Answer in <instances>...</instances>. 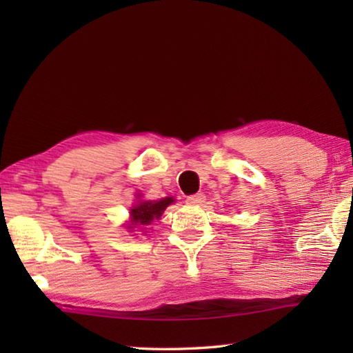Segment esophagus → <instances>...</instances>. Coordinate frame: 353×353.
Masks as SVG:
<instances>
[{
	"label": "esophagus",
	"instance_id": "obj_1",
	"mask_svg": "<svg viewBox=\"0 0 353 353\" xmlns=\"http://www.w3.org/2000/svg\"><path fill=\"white\" fill-rule=\"evenodd\" d=\"M204 199H205L204 194H202V193H196V194L188 196L187 202H188V204H191V205H201L202 202H204Z\"/></svg>",
	"mask_w": 353,
	"mask_h": 353
}]
</instances>
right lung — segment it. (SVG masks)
Segmentation results:
<instances>
[{
	"label": "right lung",
	"mask_w": 353,
	"mask_h": 353,
	"mask_svg": "<svg viewBox=\"0 0 353 353\" xmlns=\"http://www.w3.org/2000/svg\"><path fill=\"white\" fill-rule=\"evenodd\" d=\"M174 199L165 198L160 201H143L137 204L132 210H130V225L132 227H143L151 224L152 219H159L165 212V208L172 204Z\"/></svg>",
	"instance_id": "1"
}]
</instances>
